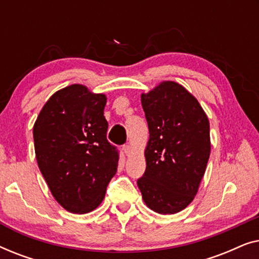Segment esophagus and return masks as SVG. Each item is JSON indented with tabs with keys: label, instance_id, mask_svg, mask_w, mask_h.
<instances>
[{
	"label": "esophagus",
	"instance_id": "esophagus-1",
	"mask_svg": "<svg viewBox=\"0 0 259 259\" xmlns=\"http://www.w3.org/2000/svg\"><path fill=\"white\" fill-rule=\"evenodd\" d=\"M122 150H123V152H125L126 155H130L131 152H132V147H131L130 145H125V146L122 147Z\"/></svg>",
	"mask_w": 259,
	"mask_h": 259
}]
</instances>
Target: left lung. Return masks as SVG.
Listing matches in <instances>:
<instances>
[{
	"mask_svg": "<svg viewBox=\"0 0 259 259\" xmlns=\"http://www.w3.org/2000/svg\"><path fill=\"white\" fill-rule=\"evenodd\" d=\"M148 123L146 171L138 186L145 204L160 214L194 199L210 158V122L196 98L175 81L141 94Z\"/></svg>",
	"mask_w": 259,
	"mask_h": 259,
	"instance_id": "left-lung-1",
	"label": "left lung"
}]
</instances>
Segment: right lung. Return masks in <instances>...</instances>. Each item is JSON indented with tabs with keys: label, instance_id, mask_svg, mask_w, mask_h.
Returning <instances> with one entry per match:
<instances>
[{
	"label": "right lung",
	"instance_id": "1",
	"mask_svg": "<svg viewBox=\"0 0 259 259\" xmlns=\"http://www.w3.org/2000/svg\"><path fill=\"white\" fill-rule=\"evenodd\" d=\"M105 94L79 83L49 98L34 123L38 168L55 200L72 213H88L104 200L119 153L108 143Z\"/></svg>",
	"mask_w": 259,
	"mask_h": 259
}]
</instances>
